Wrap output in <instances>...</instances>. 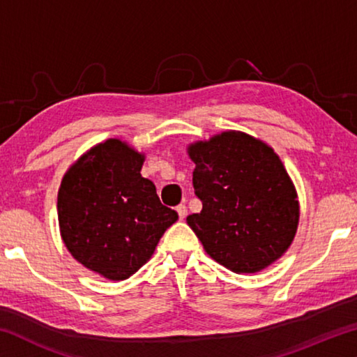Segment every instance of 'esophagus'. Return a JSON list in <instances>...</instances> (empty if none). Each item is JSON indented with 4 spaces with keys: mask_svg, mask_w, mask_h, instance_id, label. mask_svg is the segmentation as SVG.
Listing matches in <instances>:
<instances>
[{
    "mask_svg": "<svg viewBox=\"0 0 357 357\" xmlns=\"http://www.w3.org/2000/svg\"><path fill=\"white\" fill-rule=\"evenodd\" d=\"M176 213H178V215H179V219H181V220L185 219V215H187V208H185V204H179V206H176Z\"/></svg>",
    "mask_w": 357,
    "mask_h": 357,
    "instance_id": "obj_1",
    "label": "esophagus"
}]
</instances>
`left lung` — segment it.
<instances>
[{"instance_id": "1", "label": "left lung", "mask_w": 357, "mask_h": 357, "mask_svg": "<svg viewBox=\"0 0 357 357\" xmlns=\"http://www.w3.org/2000/svg\"><path fill=\"white\" fill-rule=\"evenodd\" d=\"M187 153L203 203L187 223L208 255L238 274L258 273L279 259L298 229L299 202L274 149L227 130L189 144Z\"/></svg>"}]
</instances>
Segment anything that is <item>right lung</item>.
Instances as JSON below:
<instances>
[{"instance_id": "add662e5", "label": "right lung", "mask_w": 357, "mask_h": 357, "mask_svg": "<svg viewBox=\"0 0 357 357\" xmlns=\"http://www.w3.org/2000/svg\"><path fill=\"white\" fill-rule=\"evenodd\" d=\"M144 154L110 138L84 153L61 181L59 231L78 263L108 280H124L148 261L178 213L142 176Z\"/></svg>"}]
</instances>
